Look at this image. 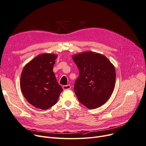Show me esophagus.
<instances>
[{
	"label": "esophagus",
	"mask_w": 146,
	"mask_h": 146,
	"mask_svg": "<svg viewBox=\"0 0 146 146\" xmlns=\"http://www.w3.org/2000/svg\"><path fill=\"white\" fill-rule=\"evenodd\" d=\"M63 88L64 90H69L71 89V86L70 85H64L63 86Z\"/></svg>",
	"instance_id": "34e87169"
}]
</instances>
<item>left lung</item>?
Instances as JSON below:
<instances>
[{"label": "left lung", "mask_w": 146, "mask_h": 146, "mask_svg": "<svg viewBox=\"0 0 146 146\" xmlns=\"http://www.w3.org/2000/svg\"><path fill=\"white\" fill-rule=\"evenodd\" d=\"M73 60L79 70L74 86L79 101L90 110L102 106L114 89V66L105 56L90 51L75 55Z\"/></svg>", "instance_id": "left-lung-1"}]
</instances>
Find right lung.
<instances>
[{"label":"right lung","mask_w":146,"mask_h":146,"mask_svg":"<svg viewBox=\"0 0 146 146\" xmlns=\"http://www.w3.org/2000/svg\"><path fill=\"white\" fill-rule=\"evenodd\" d=\"M57 56L42 54L36 56L24 68L21 89L27 101L41 110H47L57 102L63 88L52 71Z\"/></svg>","instance_id":"obj_1"}]
</instances>
